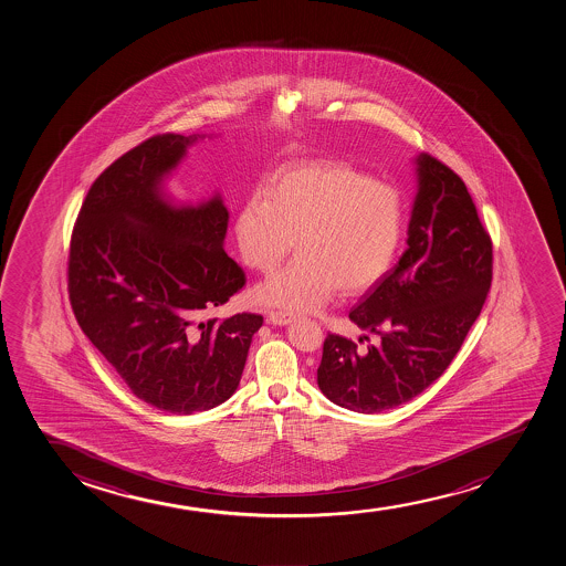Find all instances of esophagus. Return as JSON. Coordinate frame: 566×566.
<instances>
[{"instance_id":"34e87169","label":"esophagus","mask_w":566,"mask_h":566,"mask_svg":"<svg viewBox=\"0 0 566 566\" xmlns=\"http://www.w3.org/2000/svg\"><path fill=\"white\" fill-rule=\"evenodd\" d=\"M295 317H293V314H290V312H282V311H271L268 314V322L273 323V325H290V323L293 322Z\"/></svg>"}]
</instances>
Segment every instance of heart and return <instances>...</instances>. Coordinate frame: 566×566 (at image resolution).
I'll use <instances>...</instances> for the list:
<instances>
[{
  "mask_svg": "<svg viewBox=\"0 0 566 566\" xmlns=\"http://www.w3.org/2000/svg\"><path fill=\"white\" fill-rule=\"evenodd\" d=\"M403 233V201L395 187L342 163L284 166L265 190L244 198L235 217L243 262L271 273L255 298L292 312H316L333 298L355 297L384 279Z\"/></svg>",
  "mask_w": 566,
  "mask_h": 566,
  "instance_id": "b5f03b06",
  "label": "heart"
}]
</instances>
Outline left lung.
<instances>
[{"label":"left lung","mask_w":566,"mask_h":566,"mask_svg":"<svg viewBox=\"0 0 566 566\" xmlns=\"http://www.w3.org/2000/svg\"><path fill=\"white\" fill-rule=\"evenodd\" d=\"M415 165L408 249L349 312L379 342L365 352L344 336L323 342L317 385L357 413L396 408L430 387L457 357L492 284V239L465 182L426 153Z\"/></svg>","instance_id":"left-lung-1"}]
</instances>
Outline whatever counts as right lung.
I'll return each mask as SVG.
<instances>
[{"mask_svg": "<svg viewBox=\"0 0 566 566\" xmlns=\"http://www.w3.org/2000/svg\"><path fill=\"white\" fill-rule=\"evenodd\" d=\"M200 134H158L95 179L74 224L69 298L84 335L134 396L170 413L220 406L243 376L258 314L206 317L244 286L226 254L220 195L165 189Z\"/></svg>", "mask_w": 566, "mask_h": 566, "instance_id": "right-lung-1", "label": "right lung"}]
</instances>
